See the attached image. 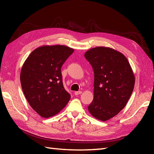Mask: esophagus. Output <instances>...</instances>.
Wrapping results in <instances>:
<instances>
[{"mask_svg":"<svg viewBox=\"0 0 154 154\" xmlns=\"http://www.w3.org/2000/svg\"><path fill=\"white\" fill-rule=\"evenodd\" d=\"M81 93H82V91H75V92L74 93L75 95H79V94H80Z\"/></svg>","mask_w":154,"mask_h":154,"instance_id":"34e87169","label":"esophagus"}]
</instances>
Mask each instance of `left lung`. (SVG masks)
Returning a JSON list of instances; mask_svg holds the SVG:
<instances>
[{"label":"left lung","mask_w":154,"mask_h":154,"mask_svg":"<svg viewBox=\"0 0 154 154\" xmlns=\"http://www.w3.org/2000/svg\"><path fill=\"white\" fill-rule=\"evenodd\" d=\"M85 57L94 75V98L88 110L95 119L108 120L126 105L134 87V75L126 57L112 48H92Z\"/></svg>","instance_id":"1"}]
</instances>
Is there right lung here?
<instances>
[{
    "instance_id": "1",
    "label": "right lung",
    "mask_w": 154,
    "mask_h": 154,
    "mask_svg": "<svg viewBox=\"0 0 154 154\" xmlns=\"http://www.w3.org/2000/svg\"><path fill=\"white\" fill-rule=\"evenodd\" d=\"M73 51L65 45H44L32 51L22 65L23 93L42 117L55 115L70 100L71 95L63 87L61 68Z\"/></svg>"
}]
</instances>
